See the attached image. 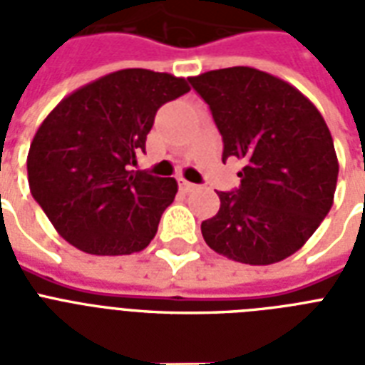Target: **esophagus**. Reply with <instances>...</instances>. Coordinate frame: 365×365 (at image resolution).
I'll return each instance as SVG.
<instances>
[{"instance_id":"1","label":"esophagus","mask_w":365,"mask_h":365,"mask_svg":"<svg viewBox=\"0 0 365 365\" xmlns=\"http://www.w3.org/2000/svg\"><path fill=\"white\" fill-rule=\"evenodd\" d=\"M180 185H182V189L185 191V193H191V191H195V189L199 187V185H195V183H191V182H185V180H182V183H180Z\"/></svg>"}]
</instances>
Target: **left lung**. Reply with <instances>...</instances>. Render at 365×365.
Here are the masks:
<instances>
[{"mask_svg":"<svg viewBox=\"0 0 365 365\" xmlns=\"http://www.w3.org/2000/svg\"><path fill=\"white\" fill-rule=\"evenodd\" d=\"M189 83L210 106L223 163H244L239 189L220 191V210L200 223L206 244L248 265L286 259L334 205L339 163L324 117L294 85L248 66Z\"/></svg>","mask_w":365,"mask_h":365,"instance_id":"obj_1","label":"left lung"}]
</instances>
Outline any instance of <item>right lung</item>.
I'll use <instances>...</instances> for the list:
<instances>
[{
    "label": "right lung",
    "instance_id": "add662e5",
    "mask_svg": "<svg viewBox=\"0 0 365 365\" xmlns=\"http://www.w3.org/2000/svg\"><path fill=\"white\" fill-rule=\"evenodd\" d=\"M183 77L130 68L68 94L37 128L28 183L62 239L93 255H128L153 240L178 193L174 178L130 170L160 106Z\"/></svg>",
    "mask_w": 365,
    "mask_h": 365
}]
</instances>
